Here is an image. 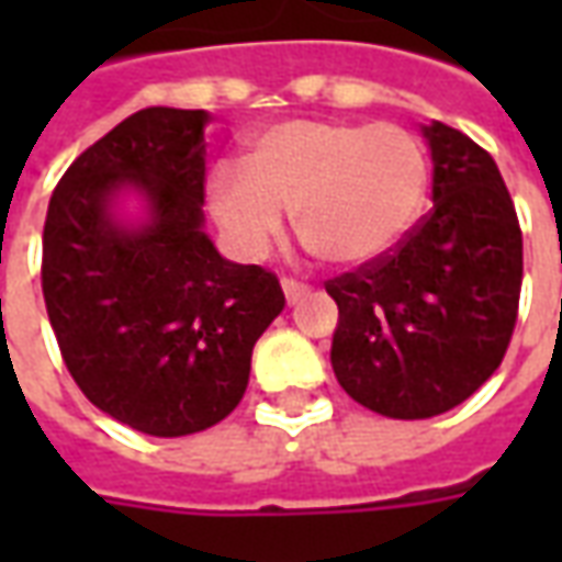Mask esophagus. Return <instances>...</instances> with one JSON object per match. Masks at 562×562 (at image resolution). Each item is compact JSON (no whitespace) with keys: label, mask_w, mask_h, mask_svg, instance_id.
<instances>
[{"label":"esophagus","mask_w":562,"mask_h":562,"mask_svg":"<svg viewBox=\"0 0 562 562\" xmlns=\"http://www.w3.org/2000/svg\"><path fill=\"white\" fill-rule=\"evenodd\" d=\"M282 292H285V301H289V304H297V301L310 292V285H304V282L297 280H282Z\"/></svg>","instance_id":"34e87169"}]
</instances>
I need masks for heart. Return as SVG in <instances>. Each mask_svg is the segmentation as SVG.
<instances>
[{"mask_svg": "<svg viewBox=\"0 0 562 562\" xmlns=\"http://www.w3.org/2000/svg\"><path fill=\"white\" fill-rule=\"evenodd\" d=\"M246 171L207 180L213 220L244 258H261L294 213L322 261L364 268L403 244L422 220L430 161L397 123L285 120L249 140Z\"/></svg>", "mask_w": 562, "mask_h": 562, "instance_id": "b5f03b06", "label": "heart"}]
</instances>
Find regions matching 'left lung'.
<instances>
[{
  "label": "left lung",
  "instance_id": "8db88e82",
  "mask_svg": "<svg viewBox=\"0 0 562 562\" xmlns=\"http://www.w3.org/2000/svg\"><path fill=\"white\" fill-rule=\"evenodd\" d=\"M434 210L373 265L325 282L340 322L342 391L389 418H434L482 389L515 330L524 240L491 153L446 123L424 126Z\"/></svg>",
  "mask_w": 562,
  "mask_h": 562
}]
</instances>
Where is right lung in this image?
Masks as SVG:
<instances>
[{
	"instance_id": "obj_1",
	"label": "right lung",
	"mask_w": 562,
	"mask_h": 562,
	"mask_svg": "<svg viewBox=\"0 0 562 562\" xmlns=\"http://www.w3.org/2000/svg\"><path fill=\"white\" fill-rule=\"evenodd\" d=\"M207 111L144 108L83 149L50 195L42 292L68 373L92 406L149 436L220 424L252 346L285 306L280 280L204 234ZM138 191L145 220L119 216Z\"/></svg>"
}]
</instances>
